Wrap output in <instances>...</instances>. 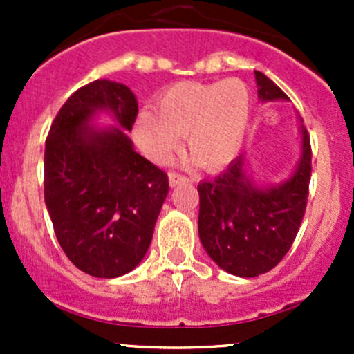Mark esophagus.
<instances>
[{"instance_id":"34e87169","label":"esophagus","mask_w":354,"mask_h":354,"mask_svg":"<svg viewBox=\"0 0 354 354\" xmlns=\"http://www.w3.org/2000/svg\"><path fill=\"white\" fill-rule=\"evenodd\" d=\"M188 178L183 176V174H178V173H169V185L171 187H178L181 183H187Z\"/></svg>"}]
</instances>
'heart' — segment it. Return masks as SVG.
<instances>
[{"label": "heart", "instance_id": "heart-1", "mask_svg": "<svg viewBox=\"0 0 354 354\" xmlns=\"http://www.w3.org/2000/svg\"><path fill=\"white\" fill-rule=\"evenodd\" d=\"M253 97L240 78L180 82L160 92L156 111H138L131 135L149 159H169L185 135L192 159L205 169L227 166L240 154L252 118Z\"/></svg>", "mask_w": 354, "mask_h": 354}]
</instances>
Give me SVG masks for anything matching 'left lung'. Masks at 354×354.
Returning <instances> with one entry per match:
<instances>
[{
  "label": "left lung",
  "instance_id": "8db88e82",
  "mask_svg": "<svg viewBox=\"0 0 354 354\" xmlns=\"http://www.w3.org/2000/svg\"><path fill=\"white\" fill-rule=\"evenodd\" d=\"M262 102L289 101L266 75L255 71ZM299 120L301 154L281 183L260 185L246 173L245 156L224 173L198 185V236L210 259L238 277H257L277 266L291 248L306 209L312 147Z\"/></svg>",
  "mask_w": 354,
  "mask_h": 354
}]
</instances>
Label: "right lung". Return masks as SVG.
Masks as SVG:
<instances>
[{
	"label": "right lung",
	"mask_w": 354,
	"mask_h": 354,
	"mask_svg": "<svg viewBox=\"0 0 354 354\" xmlns=\"http://www.w3.org/2000/svg\"><path fill=\"white\" fill-rule=\"evenodd\" d=\"M137 113L127 85L101 78L68 99L46 140V207L63 252L88 276L113 279L142 262L169 192L128 137ZM101 113L115 124L94 125Z\"/></svg>",
	"instance_id": "1"
}]
</instances>
